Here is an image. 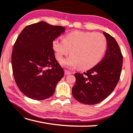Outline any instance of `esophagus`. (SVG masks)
<instances>
[{
  "mask_svg": "<svg viewBox=\"0 0 133 133\" xmlns=\"http://www.w3.org/2000/svg\"><path fill=\"white\" fill-rule=\"evenodd\" d=\"M71 74V72L70 71H69L68 70H65V75H68V74Z\"/></svg>",
  "mask_w": 133,
  "mask_h": 133,
  "instance_id": "1",
  "label": "esophagus"
}]
</instances>
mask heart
I'll return each mask as SVG.
<instances>
[{
  "instance_id": "b5f03b06",
  "label": "heart",
  "mask_w": 133,
  "mask_h": 133,
  "mask_svg": "<svg viewBox=\"0 0 133 133\" xmlns=\"http://www.w3.org/2000/svg\"><path fill=\"white\" fill-rule=\"evenodd\" d=\"M105 36L101 32L73 31L65 36L63 40L56 39L52 47L56 57L61 61L70 53V57L62 61L63 66L81 70L90 69L97 64L107 48Z\"/></svg>"
}]
</instances>
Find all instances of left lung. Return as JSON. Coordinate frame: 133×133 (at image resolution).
Masks as SVG:
<instances>
[{
    "label": "left lung",
    "mask_w": 133,
    "mask_h": 133,
    "mask_svg": "<svg viewBox=\"0 0 133 133\" xmlns=\"http://www.w3.org/2000/svg\"><path fill=\"white\" fill-rule=\"evenodd\" d=\"M107 42L104 57L96 66L83 73L74 74L73 97L79 102L95 105L103 101L116 88L121 76L123 56L115 39L103 32Z\"/></svg>",
    "instance_id": "left-lung-1"
}]
</instances>
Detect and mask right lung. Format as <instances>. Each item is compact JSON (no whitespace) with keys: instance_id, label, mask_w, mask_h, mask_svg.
I'll return each mask as SVG.
<instances>
[{"instance_id":"obj_1","label":"right lung","mask_w":133,"mask_h":133,"mask_svg":"<svg viewBox=\"0 0 133 133\" xmlns=\"http://www.w3.org/2000/svg\"><path fill=\"white\" fill-rule=\"evenodd\" d=\"M65 30L63 26L40 22L26 26L16 39L11 55L12 72L18 88L30 99L50 97L64 76L52 42Z\"/></svg>"}]
</instances>
